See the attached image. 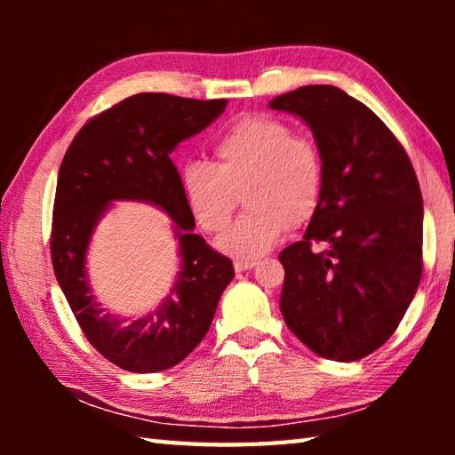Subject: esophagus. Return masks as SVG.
Instances as JSON below:
<instances>
[{
  "label": "esophagus",
  "instance_id": "34e87169",
  "mask_svg": "<svg viewBox=\"0 0 455 455\" xmlns=\"http://www.w3.org/2000/svg\"><path fill=\"white\" fill-rule=\"evenodd\" d=\"M255 265H257L255 260H243V259H236V260H235V271H236V273L251 271V268L255 267Z\"/></svg>",
  "mask_w": 455,
  "mask_h": 455
}]
</instances>
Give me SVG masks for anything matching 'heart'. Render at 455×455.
Segmentation results:
<instances>
[{
  "mask_svg": "<svg viewBox=\"0 0 455 455\" xmlns=\"http://www.w3.org/2000/svg\"><path fill=\"white\" fill-rule=\"evenodd\" d=\"M217 163H188L184 198L206 233L220 235L238 206L249 212L220 238V249L249 260L265 255L287 228L307 225L323 203L325 158L319 144L271 114H249L214 142Z\"/></svg>",
  "mask_w": 455,
  "mask_h": 455,
  "instance_id": "1",
  "label": "heart"
}]
</instances>
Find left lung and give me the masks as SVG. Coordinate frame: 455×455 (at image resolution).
Here are the masks:
<instances>
[{"instance_id": "obj_1", "label": "left lung", "mask_w": 455, "mask_h": 455, "mask_svg": "<svg viewBox=\"0 0 455 455\" xmlns=\"http://www.w3.org/2000/svg\"><path fill=\"white\" fill-rule=\"evenodd\" d=\"M271 108L301 116L325 158L319 211L279 255L283 319L321 357L363 359L395 333L421 279L418 176L395 134L343 90L303 86Z\"/></svg>"}]
</instances>
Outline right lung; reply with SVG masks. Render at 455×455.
Listing matches in <instances>:
<instances>
[{
    "mask_svg": "<svg viewBox=\"0 0 455 455\" xmlns=\"http://www.w3.org/2000/svg\"><path fill=\"white\" fill-rule=\"evenodd\" d=\"M228 100H195L142 92L90 118L61 160L53 200L52 265L76 321L92 347L132 373L171 369L203 341L219 299L235 271L230 259L192 233L195 217L184 198L171 152L219 118ZM148 199L180 228L181 271L167 301L142 320L106 314L91 297L85 251L110 199Z\"/></svg>",
    "mask_w": 455,
    "mask_h": 455,
    "instance_id": "1",
    "label": "right lung"
}]
</instances>
